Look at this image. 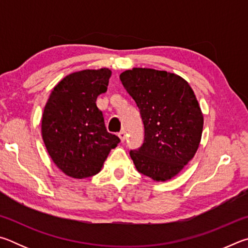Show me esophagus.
<instances>
[{"label": "esophagus", "instance_id": "34e87169", "mask_svg": "<svg viewBox=\"0 0 248 248\" xmlns=\"http://www.w3.org/2000/svg\"><path fill=\"white\" fill-rule=\"evenodd\" d=\"M118 137L120 138V140H121V142H124V140H125V131L124 130H121V131L118 133Z\"/></svg>", "mask_w": 248, "mask_h": 248}]
</instances>
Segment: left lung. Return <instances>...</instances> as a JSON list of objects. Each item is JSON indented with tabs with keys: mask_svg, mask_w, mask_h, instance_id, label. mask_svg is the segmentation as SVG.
Instances as JSON below:
<instances>
[{
	"mask_svg": "<svg viewBox=\"0 0 248 248\" xmlns=\"http://www.w3.org/2000/svg\"><path fill=\"white\" fill-rule=\"evenodd\" d=\"M144 125V141L130 156L139 173L156 182L173 178L194 157L203 116L194 91L183 78L166 71L133 68L120 74Z\"/></svg>",
	"mask_w": 248,
	"mask_h": 248,
	"instance_id": "obj_1",
	"label": "left lung"
}]
</instances>
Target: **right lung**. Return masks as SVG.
<instances>
[{
  "label": "right lung",
  "mask_w": 248,
  "mask_h": 248,
  "mask_svg": "<svg viewBox=\"0 0 248 248\" xmlns=\"http://www.w3.org/2000/svg\"><path fill=\"white\" fill-rule=\"evenodd\" d=\"M111 71L83 70L66 75L49 96L41 120V134L50 157L65 175L86 178L102 170L120 139L107 131L96 106L107 91Z\"/></svg>",
  "instance_id": "right-lung-1"
}]
</instances>
